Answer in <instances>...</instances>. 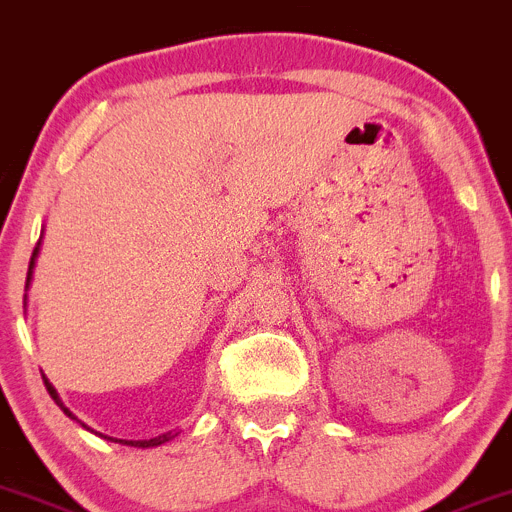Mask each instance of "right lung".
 I'll use <instances>...</instances> for the list:
<instances>
[{
  "label": "right lung",
  "mask_w": 512,
  "mask_h": 512,
  "mask_svg": "<svg viewBox=\"0 0 512 512\" xmlns=\"http://www.w3.org/2000/svg\"><path fill=\"white\" fill-rule=\"evenodd\" d=\"M37 253H40V243H37V248H34V253H32V261H29V271H27V289H29V281H32L34 259H37ZM45 387H47V392H50V397L55 399V405L60 407V410L65 412V415L70 417V420H77V417L72 415L70 410H67V407H65V402H62V399H60V394H57V389L52 387V384H50V379H47V377H45ZM77 422H80V420H77ZM80 425H82V422H80ZM82 427H85V425H82ZM87 430H90V427H87ZM170 437H173V435H170V432H168V435L153 437V440H120V442H123V445H130V447H158V445H163V442H168ZM107 440H113V437H107ZM115 442H118V440H115Z\"/></svg>",
  "instance_id": "add662e5"
}]
</instances>
